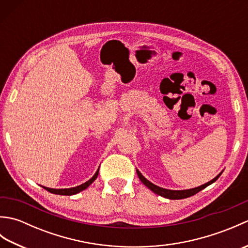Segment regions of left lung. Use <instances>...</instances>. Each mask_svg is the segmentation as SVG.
<instances>
[{
	"instance_id": "1",
	"label": "left lung",
	"mask_w": 248,
	"mask_h": 248,
	"mask_svg": "<svg viewBox=\"0 0 248 248\" xmlns=\"http://www.w3.org/2000/svg\"><path fill=\"white\" fill-rule=\"evenodd\" d=\"M136 172H138V176L140 178V180L143 182L145 186L150 189V191L155 193L156 195H160V196L168 198V199H183V198H187L189 196H193V195L200 192L204 187H207L208 186H210V184H212L213 182L217 181L218 177L222 175V172H219L218 175L215 177L214 179H212L211 181L204 183L200 186L194 187V188H188V189H179V191H176V189H167V188H163V187L157 186H155V184L150 182L149 180H147V179L143 175H141V172L139 170H136Z\"/></svg>"
}]
</instances>
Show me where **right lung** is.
Wrapping results in <instances>:
<instances>
[{
    "mask_svg": "<svg viewBox=\"0 0 248 248\" xmlns=\"http://www.w3.org/2000/svg\"><path fill=\"white\" fill-rule=\"evenodd\" d=\"M98 173H99V168L98 170L96 171V173L89 179L88 181L84 182L82 184H80V186H75V187H69V188H51V187H46V186H43L45 189H46V191L52 193V194H56V195H66V196H70V195H75V194H78L80 193L82 191H84V189L87 188L91 184L96 180L97 177H98Z\"/></svg>",
    "mask_w": 248,
    "mask_h": 248,
    "instance_id": "add662e5",
    "label": "right lung"
}]
</instances>
